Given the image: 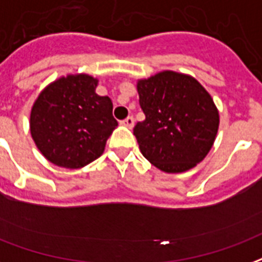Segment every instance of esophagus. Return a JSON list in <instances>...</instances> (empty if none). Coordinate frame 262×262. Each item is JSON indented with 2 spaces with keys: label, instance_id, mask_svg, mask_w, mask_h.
<instances>
[{
  "label": "esophagus",
  "instance_id": "1",
  "mask_svg": "<svg viewBox=\"0 0 262 262\" xmlns=\"http://www.w3.org/2000/svg\"><path fill=\"white\" fill-rule=\"evenodd\" d=\"M121 123L123 126H126V127H129V129H132V127L135 126V118H133V116H127L125 121H122Z\"/></svg>",
  "mask_w": 262,
  "mask_h": 262
}]
</instances>
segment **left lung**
Returning <instances> with one entry per match:
<instances>
[{
  "instance_id": "left-lung-1",
  "label": "left lung",
  "mask_w": 262,
  "mask_h": 262,
  "mask_svg": "<svg viewBox=\"0 0 262 262\" xmlns=\"http://www.w3.org/2000/svg\"><path fill=\"white\" fill-rule=\"evenodd\" d=\"M146 119L133 135L144 158L166 173H180L204 160L220 127L210 93L194 77L173 71L137 80Z\"/></svg>"
}]
</instances>
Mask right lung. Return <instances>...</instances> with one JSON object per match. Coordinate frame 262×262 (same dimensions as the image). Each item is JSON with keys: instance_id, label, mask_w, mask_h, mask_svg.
Segmentation results:
<instances>
[{"instance_id": "right-lung-1", "label": "right lung", "mask_w": 262, "mask_h": 262, "mask_svg": "<svg viewBox=\"0 0 262 262\" xmlns=\"http://www.w3.org/2000/svg\"><path fill=\"white\" fill-rule=\"evenodd\" d=\"M87 73L58 77L41 90L30 111V133L51 164L79 169L102 156L118 126L110 97L96 93Z\"/></svg>"}]
</instances>
